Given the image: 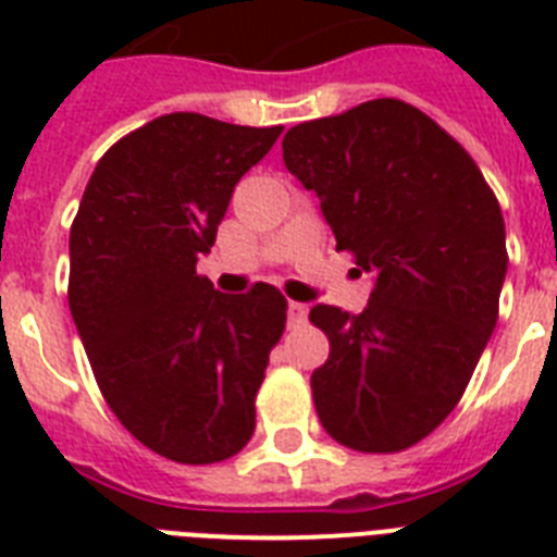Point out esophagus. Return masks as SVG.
Masks as SVG:
<instances>
[{
	"instance_id": "34e87169",
	"label": "esophagus",
	"mask_w": 557,
	"mask_h": 557,
	"mask_svg": "<svg viewBox=\"0 0 557 557\" xmlns=\"http://www.w3.org/2000/svg\"><path fill=\"white\" fill-rule=\"evenodd\" d=\"M306 314H309V306L306 304H297V300H292V304H288V323L300 326V323H306Z\"/></svg>"
}]
</instances>
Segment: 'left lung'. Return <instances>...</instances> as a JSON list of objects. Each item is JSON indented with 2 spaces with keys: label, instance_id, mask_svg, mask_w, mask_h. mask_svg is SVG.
<instances>
[{
  "label": "left lung",
  "instance_id": "left-lung-1",
  "mask_svg": "<svg viewBox=\"0 0 557 557\" xmlns=\"http://www.w3.org/2000/svg\"><path fill=\"white\" fill-rule=\"evenodd\" d=\"M283 161L356 265L375 274L361 314L318 304L330 338L312 372L332 440L396 454L436 431L492 338L506 280L500 201L466 147L405 100H367L292 126Z\"/></svg>",
  "mask_w": 557,
  "mask_h": 557
}]
</instances>
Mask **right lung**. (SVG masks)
I'll list each match as a JSON object with an SVG mask.
<instances>
[{
    "label": "right lung",
    "mask_w": 557,
    "mask_h": 557,
    "mask_svg": "<svg viewBox=\"0 0 557 557\" xmlns=\"http://www.w3.org/2000/svg\"><path fill=\"white\" fill-rule=\"evenodd\" d=\"M280 133L199 112L156 117L103 152L72 222L69 309L95 381L135 440L182 466L248 445L286 330L274 286L222 295L196 271L236 182Z\"/></svg>",
    "instance_id": "1"
}]
</instances>
